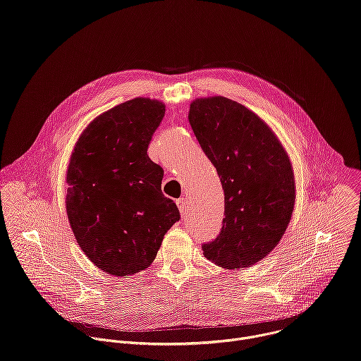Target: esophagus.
<instances>
[{
    "label": "esophagus",
    "mask_w": 361,
    "mask_h": 361,
    "mask_svg": "<svg viewBox=\"0 0 361 361\" xmlns=\"http://www.w3.org/2000/svg\"><path fill=\"white\" fill-rule=\"evenodd\" d=\"M176 202H177L178 210H180L183 214H185V213H187V209H188V200L184 198V197H181V198H178Z\"/></svg>",
    "instance_id": "34e87169"
}]
</instances>
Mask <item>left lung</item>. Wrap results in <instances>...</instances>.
Listing matches in <instances>:
<instances>
[{
    "mask_svg": "<svg viewBox=\"0 0 361 361\" xmlns=\"http://www.w3.org/2000/svg\"><path fill=\"white\" fill-rule=\"evenodd\" d=\"M188 121L224 190L223 227L202 244L204 255L230 270L254 266L291 220L295 188L287 152L263 120L226 97L192 101Z\"/></svg>",
    "mask_w": 361,
    "mask_h": 361,
    "instance_id": "8db88e82",
    "label": "left lung"
}]
</instances>
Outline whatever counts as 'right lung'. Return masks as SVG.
Listing matches in <instances>:
<instances>
[{"mask_svg": "<svg viewBox=\"0 0 361 361\" xmlns=\"http://www.w3.org/2000/svg\"><path fill=\"white\" fill-rule=\"evenodd\" d=\"M164 114L160 101L130 99L98 116L73 151L68 221L84 254L111 276L147 269L180 220L176 202L161 191L164 170L147 154Z\"/></svg>", "mask_w": 361, "mask_h": 361, "instance_id": "1", "label": "right lung"}]
</instances>
